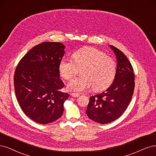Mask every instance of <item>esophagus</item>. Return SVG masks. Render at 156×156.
<instances>
[{"mask_svg":"<svg viewBox=\"0 0 156 156\" xmlns=\"http://www.w3.org/2000/svg\"><path fill=\"white\" fill-rule=\"evenodd\" d=\"M71 96H72L73 97H75V98H76V97H78L80 96V94H79L78 93H71Z\"/></svg>","mask_w":156,"mask_h":156,"instance_id":"34e87169","label":"esophagus"}]
</instances>
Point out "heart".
Instances as JSON below:
<instances>
[{
    "mask_svg": "<svg viewBox=\"0 0 156 156\" xmlns=\"http://www.w3.org/2000/svg\"><path fill=\"white\" fill-rule=\"evenodd\" d=\"M73 59L63 58L59 65L60 75L69 80L82 69V76L72 80L67 84L69 91L86 92L93 87L94 91L106 89L113 82L116 74L114 60L99 50L85 47L75 52Z\"/></svg>",
    "mask_w": 156,
    "mask_h": 156,
    "instance_id": "heart-1",
    "label": "heart"
}]
</instances>
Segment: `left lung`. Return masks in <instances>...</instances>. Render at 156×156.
Wrapping results in <instances>:
<instances>
[{
	"label": "left lung",
	"mask_w": 156,
	"mask_h": 156,
	"mask_svg": "<svg viewBox=\"0 0 156 156\" xmlns=\"http://www.w3.org/2000/svg\"><path fill=\"white\" fill-rule=\"evenodd\" d=\"M116 56V74L112 84L104 92L90 97L86 113L94 122L108 124L118 119L131 101L135 87V74L132 64L125 55L112 45Z\"/></svg>",
	"instance_id": "1"
}]
</instances>
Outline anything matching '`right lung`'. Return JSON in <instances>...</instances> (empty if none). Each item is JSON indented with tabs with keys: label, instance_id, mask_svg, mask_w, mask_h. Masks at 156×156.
Masks as SVG:
<instances>
[{
	"label": "right lung",
	"instance_id": "obj_1",
	"mask_svg": "<svg viewBox=\"0 0 156 156\" xmlns=\"http://www.w3.org/2000/svg\"><path fill=\"white\" fill-rule=\"evenodd\" d=\"M65 47L58 42L36 45L20 60L14 74V87L23 112L41 124L58 119L69 94L59 91L64 83L59 79V65Z\"/></svg>",
	"mask_w": 156,
	"mask_h": 156
}]
</instances>
